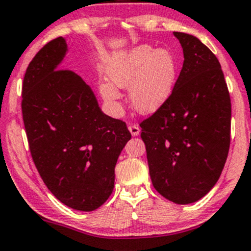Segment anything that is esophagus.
Here are the masks:
<instances>
[{"mask_svg":"<svg viewBox=\"0 0 251 251\" xmlns=\"http://www.w3.org/2000/svg\"><path fill=\"white\" fill-rule=\"evenodd\" d=\"M128 129H129V131H130V134L133 136H138L139 134H140V128H139V126L129 125L128 126Z\"/></svg>","mask_w":251,"mask_h":251,"instance_id":"esophagus-1","label":"esophagus"}]
</instances>
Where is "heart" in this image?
Masks as SVG:
<instances>
[{"mask_svg":"<svg viewBox=\"0 0 251 251\" xmlns=\"http://www.w3.org/2000/svg\"><path fill=\"white\" fill-rule=\"evenodd\" d=\"M179 74L174 54L168 49L143 45L113 56L107 64L106 78L99 92L107 104L120 99L117 88H129L131 106L140 113H153L172 95Z\"/></svg>","mask_w":251,"mask_h":251,"instance_id":"obj_1","label":"heart"}]
</instances>
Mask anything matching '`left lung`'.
<instances>
[{
	"label": "left lung",
	"instance_id": "8db88e82",
	"mask_svg": "<svg viewBox=\"0 0 251 251\" xmlns=\"http://www.w3.org/2000/svg\"><path fill=\"white\" fill-rule=\"evenodd\" d=\"M183 65L168 101L140 123L152 185L176 204L197 202L220 177L231 141V99L218 58L174 32Z\"/></svg>",
	"mask_w": 251,
	"mask_h": 251
}]
</instances>
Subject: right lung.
Listing matches in <instances>:
<instances>
[{
	"label": "right lung",
	"instance_id": "right-lung-1",
	"mask_svg": "<svg viewBox=\"0 0 251 251\" xmlns=\"http://www.w3.org/2000/svg\"><path fill=\"white\" fill-rule=\"evenodd\" d=\"M64 37L45 46L27 66L22 111L33 163L48 190L75 210L93 211L115 185L118 156L130 140L126 125L105 115L90 88L60 69Z\"/></svg>",
	"mask_w": 251,
	"mask_h": 251
}]
</instances>
